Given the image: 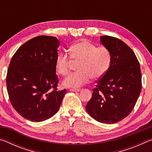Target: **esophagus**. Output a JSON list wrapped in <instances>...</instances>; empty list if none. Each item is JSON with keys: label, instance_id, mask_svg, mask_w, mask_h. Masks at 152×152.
Masks as SVG:
<instances>
[{"label": "esophagus", "instance_id": "obj_1", "mask_svg": "<svg viewBox=\"0 0 152 152\" xmlns=\"http://www.w3.org/2000/svg\"><path fill=\"white\" fill-rule=\"evenodd\" d=\"M80 91V88H70V91L71 92H79Z\"/></svg>", "mask_w": 152, "mask_h": 152}]
</instances>
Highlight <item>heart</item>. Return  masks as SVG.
Wrapping results in <instances>:
<instances>
[{
    "label": "heart",
    "mask_w": 152,
    "mask_h": 152,
    "mask_svg": "<svg viewBox=\"0 0 152 152\" xmlns=\"http://www.w3.org/2000/svg\"><path fill=\"white\" fill-rule=\"evenodd\" d=\"M70 57L66 53H59L56 58V72L61 76L69 73L72 61L78 62V72L69 75L63 81L68 88H78L92 78H101L107 72L111 63V54L104 46H97L88 40L76 42L69 48Z\"/></svg>",
    "instance_id": "obj_1"
}]
</instances>
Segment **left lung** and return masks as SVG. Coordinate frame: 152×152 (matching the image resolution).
<instances>
[{
    "instance_id": "8db88e82",
    "label": "left lung",
    "mask_w": 152,
    "mask_h": 152,
    "mask_svg": "<svg viewBox=\"0 0 152 152\" xmlns=\"http://www.w3.org/2000/svg\"><path fill=\"white\" fill-rule=\"evenodd\" d=\"M101 42L109 50L111 63L97 80L86 109L97 121L112 124L127 117L134 108L141 91V73L134 52L123 41L104 35Z\"/></svg>"
}]
</instances>
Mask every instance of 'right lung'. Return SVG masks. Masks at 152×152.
<instances>
[{
	"label": "right lung",
	"instance_id": "add662e5",
	"mask_svg": "<svg viewBox=\"0 0 152 152\" xmlns=\"http://www.w3.org/2000/svg\"><path fill=\"white\" fill-rule=\"evenodd\" d=\"M58 39L32 38L18 49L10 61L7 88L12 107L25 119L40 122L59 110L66 90L58 91L56 58Z\"/></svg>",
	"mask_w": 152,
	"mask_h": 152
}]
</instances>
